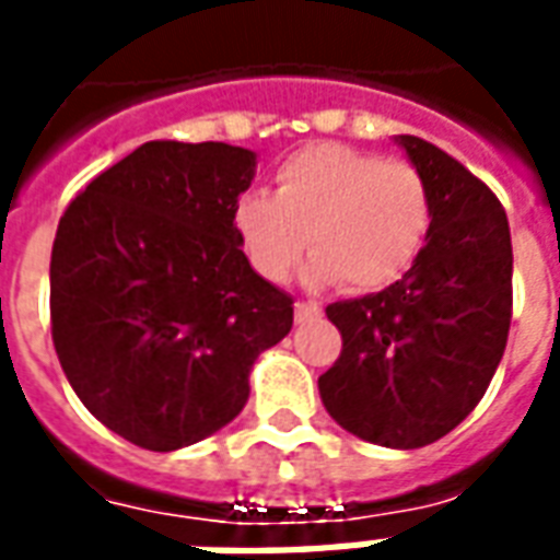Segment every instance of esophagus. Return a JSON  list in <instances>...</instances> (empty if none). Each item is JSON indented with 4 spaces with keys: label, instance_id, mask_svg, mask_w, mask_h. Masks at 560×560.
Listing matches in <instances>:
<instances>
[{
    "label": "esophagus",
    "instance_id": "obj_1",
    "mask_svg": "<svg viewBox=\"0 0 560 560\" xmlns=\"http://www.w3.org/2000/svg\"><path fill=\"white\" fill-rule=\"evenodd\" d=\"M293 315H296V320L303 324V320H315L317 315H320V305L317 303H296L293 305Z\"/></svg>",
    "mask_w": 560,
    "mask_h": 560
}]
</instances>
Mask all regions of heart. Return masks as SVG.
<instances>
[{
	"label": "heart",
	"mask_w": 560,
	"mask_h": 560,
	"mask_svg": "<svg viewBox=\"0 0 560 560\" xmlns=\"http://www.w3.org/2000/svg\"><path fill=\"white\" fill-rule=\"evenodd\" d=\"M432 228V191L408 161L317 143L276 171L272 197L252 191L233 207V231L248 264L267 281H284L305 252L308 279L369 293L401 279Z\"/></svg>",
	"instance_id": "obj_1"
}]
</instances>
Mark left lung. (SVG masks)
<instances>
[{
  "mask_svg": "<svg viewBox=\"0 0 560 560\" xmlns=\"http://www.w3.org/2000/svg\"><path fill=\"white\" fill-rule=\"evenodd\" d=\"M396 140L429 183L432 228L396 284L327 305L341 353L317 389L341 429L417 450L453 432L492 384L513 317V245L489 185L429 140Z\"/></svg>",
  "mask_w": 560,
  "mask_h": 560,
  "instance_id": "obj_1",
  "label": "left lung"
}]
</instances>
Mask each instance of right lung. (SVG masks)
<instances>
[{"label":"right lung","mask_w":560,"mask_h":560,"mask_svg":"<svg viewBox=\"0 0 560 560\" xmlns=\"http://www.w3.org/2000/svg\"><path fill=\"white\" fill-rule=\"evenodd\" d=\"M252 176V149L149 140L59 219L56 357L86 411L143 450L228 425L257 353L293 327V300L257 276L233 231Z\"/></svg>","instance_id":"right-lung-1"}]
</instances>
